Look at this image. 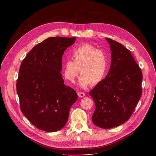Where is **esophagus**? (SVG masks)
Instances as JSON below:
<instances>
[{
    "mask_svg": "<svg viewBox=\"0 0 156 156\" xmlns=\"http://www.w3.org/2000/svg\"><path fill=\"white\" fill-rule=\"evenodd\" d=\"M78 96L79 98H83L85 96V94L83 92H78Z\"/></svg>",
    "mask_w": 156,
    "mask_h": 156,
    "instance_id": "esophagus-1",
    "label": "esophagus"
}]
</instances>
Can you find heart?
<instances>
[{"label":"heart","mask_w":156,"mask_h":156,"mask_svg":"<svg viewBox=\"0 0 156 156\" xmlns=\"http://www.w3.org/2000/svg\"><path fill=\"white\" fill-rule=\"evenodd\" d=\"M72 55L73 60H66L63 63V75L69 81H74L80 69L79 85L81 87H86L90 84H98L105 77L109 60L102 50L90 44H84L75 48Z\"/></svg>","instance_id":"b5f03b06"}]
</instances>
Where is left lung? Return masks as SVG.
Returning <instances> with one entry per match:
<instances>
[{
    "label": "left lung",
    "mask_w": 156,
    "mask_h": 156,
    "mask_svg": "<svg viewBox=\"0 0 156 156\" xmlns=\"http://www.w3.org/2000/svg\"><path fill=\"white\" fill-rule=\"evenodd\" d=\"M105 39L111 51L110 69L89 94L96 104L93 123L109 129L121 125L131 117L141 96L143 75L128 49L110 38Z\"/></svg>",
    "instance_id": "left-lung-1"
}]
</instances>
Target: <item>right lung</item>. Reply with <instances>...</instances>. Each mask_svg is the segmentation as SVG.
I'll list each match as a JSON object with an SVG mask.
<instances>
[{
    "label": "right lung",
    "mask_w": 156,
    "mask_h": 156,
    "mask_svg": "<svg viewBox=\"0 0 156 156\" xmlns=\"http://www.w3.org/2000/svg\"><path fill=\"white\" fill-rule=\"evenodd\" d=\"M76 37H49L37 44L22 62L16 91L23 114L37 128L55 132L67 122L78 96L60 73L64 51Z\"/></svg>",
    "instance_id": "obj_1"
}]
</instances>
